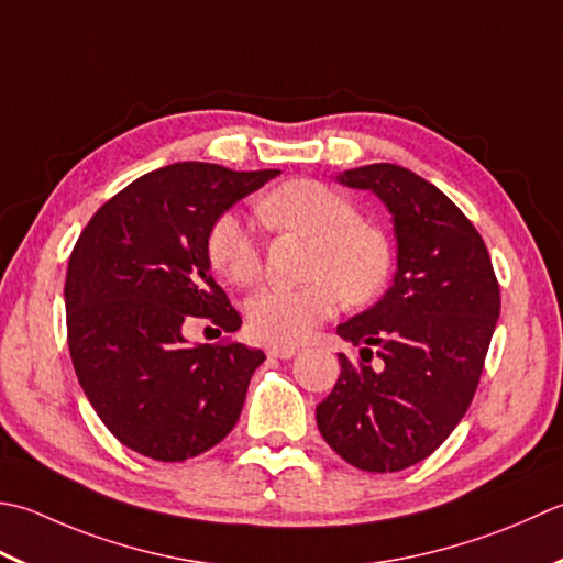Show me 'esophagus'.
<instances>
[{"label": "esophagus", "mask_w": 563, "mask_h": 563, "mask_svg": "<svg viewBox=\"0 0 563 563\" xmlns=\"http://www.w3.org/2000/svg\"><path fill=\"white\" fill-rule=\"evenodd\" d=\"M297 354L295 346H268V356L275 358H292Z\"/></svg>", "instance_id": "obj_1"}]
</instances>
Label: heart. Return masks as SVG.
Wrapping results in <instances>:
<instances>
[{
  "label": "heart",
  "mask_w": 563,
  "mask_h": 563,
  "mask_svg": "<svg viewBox=\"0 0 563 563\" xmlns=\"http://www.w3.org/2000/svg\"><path fill=\"white\" fill-rule=\"evenodd\" d=\"M263 224L312 239L307 258L310 283L268 288L246 302L251 334L266 344H300L341 302L368 305L383 292L393 271V246L378 227L361 222L356 205L314 180H288L258 202ZM207 256L236 288L263 275V246L244 217L222 212L209 227Z\"/></svg>",
  "instance_id": "heart-1"
}]
</instances>
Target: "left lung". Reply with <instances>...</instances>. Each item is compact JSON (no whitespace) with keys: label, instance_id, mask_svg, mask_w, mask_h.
Here are the masks:
<instances>
[{"label":"left lung","instance_id":"obj_1","mask_svg":"<svg viewBox=\"0 0 563 563\" xmlns=\"http://www.w3.org/2000/svg\"><path fill=\"white\" fill-rule=\"evenodd\" d=\"M339 183L376 192L390 209L398 273L383 300L336 327L361 346V361L339 354V380L317 405V427L351 466L402 471L442 446L466 415L500 285L478 229L417 173L373 163Z\"/></svg>","mask_w":563,"mask_h":563}]
</instances>
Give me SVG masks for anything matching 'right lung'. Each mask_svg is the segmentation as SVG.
<instances>
[{
  "label": "right lung",
  "instance_id": "obj_1",
  "mask_svg": "<svg viewBox=\"0 0 563 563\" xmlns=\"http://www.w3.org/2000/svg\"><path fill=\"white\" fill-rule=\"evenodd\" d=\"M278 173L165 165L99 207L77 239L65 275L75 376L109 432L143 456L205 454L239 420L263 351L187 344L183 332L197 319L219 334L241 327L209 273L207 234Z\"/></svg>",
  "mask_w": 563,
  "mask_h": 563
}]
</instances>
